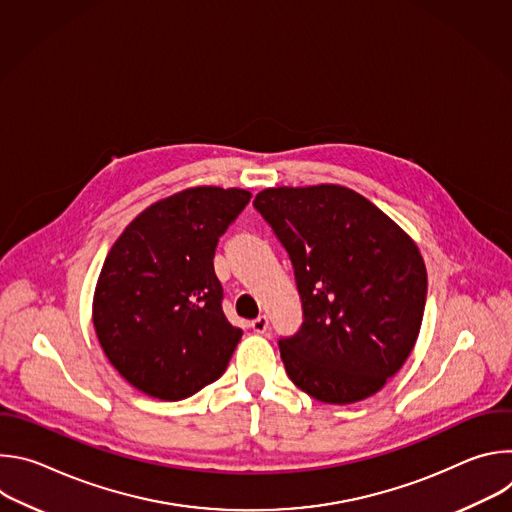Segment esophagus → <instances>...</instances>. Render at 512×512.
<instances>
[{
	"label": "esophagus",
	"mask_w": 512,
	"mask_h": 512,
	"mask_svg": "<svg viewBox=\"0 0 512 512\" xmlns=\"http://www.w3.org/2000/svg\"><path fill=\"white\" fill-rule=\"evenodd\" d=\"M251 328H253V332H257V334L267 332V328H269V318H267V316H259V318H255V320L251 322Z\"/></svg>",
	"instance_id": "obj_1"
}]
</instances>
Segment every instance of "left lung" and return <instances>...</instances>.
Returning <instances> with one entry per match:
<instances>
[{
	"label": "left lung",
	"mask_w": 512,
	"mask_h": 512,
	"mask_svg": "<svg viewBox=\"0 0 512 512\" xmlns=\"http://www.w3.org/2000/svg\"><path fill=\"white\" fill-rule=\"evenodd\" d=\"M253 206L294 265L304 310L300 330L277 342L287 377L332 405L381 391L423 320L417 245L371 200L336 184L267 188Z\"/></svg>",
	"instance_id": "obj_1"
}]
</instances>
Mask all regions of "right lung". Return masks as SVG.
Listing matches in <instances>:
<instances>
[{
	"label": "right lung",
	"instance_id": "right-lung-1",
	"mask_svg": "<svg viewBox=\"0 0 512 512\" xmlns=\"http://www.w3.org/2000/svg\"><path fill=\"white\" fill-rule=\"evenodd\" d=\"M249 200L241 188L182 190L135 216L111 247L93 324L109 362L137 391L180 401L227 371L243 332L223 312L212 259Z\"/></svg>",
	"mask_w": 512,
	"mask_h": 512
}]
</instances>
